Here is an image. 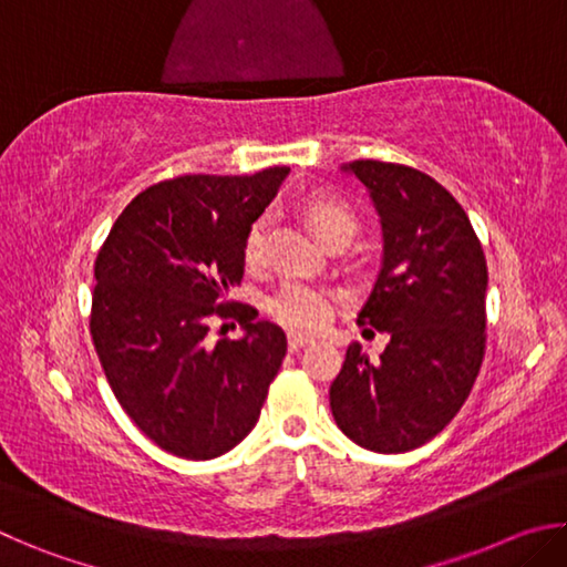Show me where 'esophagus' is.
<instances>
[{"label":"esophagus","mask_w":567,"mask_h":567,"mask_svg":"<svg viewBox=\"0 0 567 567\" xmlns=\"http://www.w3.org/2000/svg\"><path fill=\"white\" fill-rule=\"evenodd\" d=\"M312 338H307V334H300V332H290L287 334V344H290V350H300L305 348V344H310Z\"/></svg>","instance_id":"1"}]
</instances>
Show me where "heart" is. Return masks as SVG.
Masks as SVG:
<instances>
[{
  "label": "heart",
  "mask_w": 567,
  "mask_h": 567,
  "mask_svg": "<svg viewBox=\"0 0 567 567\" xmlns=\"http://www.w3.org/2000/svg\"><path fill=\"white\" fill-rule=\"evenodd\" d=\"M305 223L312 227L322 243L334 237H352L358 233V215L348 203L328 192H312L300 205ZM243 260L249 270H260L267 260V217L255 219L243 239ZM340 297L332 290L305 280H287L280 290L272 295L270 315L282 322L285 328L297 332H315L332 318Z\"/></svg>",
  "instance_id": "heart-1"
}]
</instances>
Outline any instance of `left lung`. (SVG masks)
<instances>
[{"mask_svg": "<svg viewBox=\"0 0 567 567\" xmlns=\"http://www.w3.org/2000/svg\"><path fill=\"white\" fill-rule=\"evenodd\" d=\"M344 169L370 189L385 239L358 322L388 332L390 342L375 362L350 344L330 385V410L360 447L408 453L450 425L483 364V245L457 199L425 172L380 159Z\"/></svg>", "mask_w": 567, "mask_h": 567, "instance_id": "obj_1", "label": "left lung"}]
</instances>
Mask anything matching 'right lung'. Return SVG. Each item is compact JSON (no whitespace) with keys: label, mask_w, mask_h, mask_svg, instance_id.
<instances>
[{"label":"right lung","mask_w":567,"mask_h":567,"mask_svg":"<svg viewBox=\"0 0 567 567\" xmlns=\"http://www.w3.org/2000/svg\"><path fill=\"white\" fill-rule=\"evenodd\" d=\"M287 167L182 175L142 189L94 260L90 332L114 398L152 443L213 460L260 417L287 352L277 324L229 302L243 282V239ZM235 317L239 341L208 342V320Z\"/></svg>","instance_id":"obj_1"}]
</instances>
